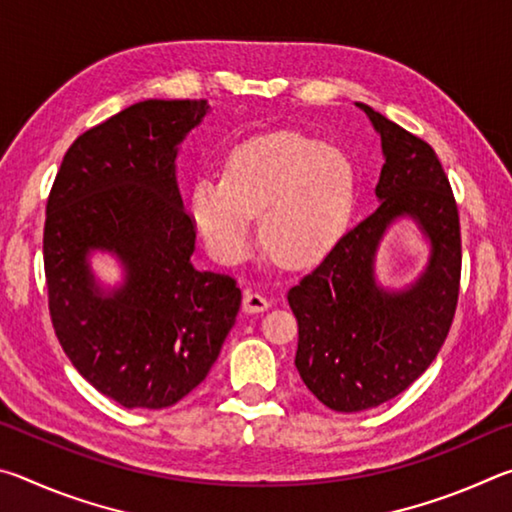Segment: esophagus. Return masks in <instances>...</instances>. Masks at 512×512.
<instances>
[{
	"label": "esophagus",
	"mask_w": 512,
	"mask_h": 512,
	"mask_svg": "<svg viewBox=\"0 0 512 512\" xmlns=\"http://www.w3.org/2000/svg\"><path fill=\"white\" fill-rule=\"evenodd\" d=\"M241 307H244L246 314H262V311L271 307V302H268L264 296H259V293H255V291H246Z\"/></svg>",
	"instance_id": "1"
}]
</instances>
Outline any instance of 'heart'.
Here are the masks:
<instances>
[{
	"mask_svg": "<svg viewBox=\"0 0 512 512\" xmlns=\"http://www.w3.org/2000/svg\"><path fill=\"white\" fill-rule=\"evenodd\" d=\"M354 169L341 151L298 133H268L228 155L223 178H201L189 196L198 235L221 264H237L259 239L277 262L307 268L348 228Z\"/></svg>",
	"mask_w": 512,
	"mask_h": 512,
	"instance_id": "heart-1",
	"label": "heart"
}]
</instances>
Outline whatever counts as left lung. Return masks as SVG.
Wrapping results in <instances>:
<instances>
[{
	"instance_id": "8db88e82",
	"label": "left lung",
	"mask_w": 512,
	"mask_h": 512,
	"mask_svg": "<svg viewBox=\"0 0 512 512\" xmlns=\"http://www.w3.org/2000/svg\"><path fill=\"white\" fill-rule=\"evenodd\" d=\"M357 106L381 137L379 207L287 296L298 320L300 379L339 413L393 400L431 366L452 327L461 284L458 207L436 151L370 106ZM404 215L430 241V259L413 285L388 292L376 282L374 257L385 230Z\"/></svg>"
}]
</instances>
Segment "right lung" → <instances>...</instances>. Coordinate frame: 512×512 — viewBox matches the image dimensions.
<instances>
[{
  "label": "right lung",
  "mask_w": 512,
  "mask_h": 512,
  "mask_svg": "<svg viewBox=\"0 0 512 512\" xmlns=\"http://www.w3.org/2000/svg\"><path fill=\"white\" fill-rule=\"evenodd\" d=\"M205 99H149L69 146L47 201L49 314L72 366L126 409H164L207 377L235 325L230 275L192 264L196 228L176 183L178 144L207 115ZM125 266L101 290L89 253Z\"/></svg>",
  "instance_id": "add662e5"
}]
</instances>
